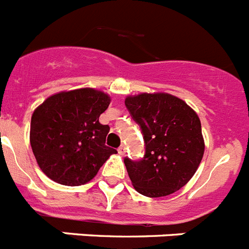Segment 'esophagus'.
<instances>
[{
  "label": "esophagus",
  "instance_id": "34e87169",
  "mask_svg": "<svg viewBox=\"0 0 249 249\" xmlns=\"http://www.w3.org/2000/svg\"><path fill=\"white\" fill-rule=\"evenodd\" d=\"M124 152H126V146L121 145L120 147H118V154H120V155H124Z\"/></svg>",
  "mask_w": 249,
  "mask_h": 249
}]
</instances>
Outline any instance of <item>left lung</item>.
<instances>
[{
	"mask_svg": "<svg viewBox=\"0 0 249 249\" xmlns=\"http://www.w3.org/2000/svg\"><path fill=\"white\" fill-rule=\"evenodd\" d=\"M124 104L145 141L141 160L124 159L133 188L148 197L173 194L188 184L203 159L199 117L182 99L167 93L129 95Z\"/></svg>",
	"mask_w": 249,
	"mask_h": 249,
	"instance_id": "left-lung-1",
	"label": "left lung"
}]
</instances>
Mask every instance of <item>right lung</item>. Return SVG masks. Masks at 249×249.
<instances>
[{"instance_id":"right-lung-1","label":"right lung","mask_w":249,"mask_h":249,"mask_svg":"<svg viewBox=\"0 0 249 249\" xmlns=\"http://www.w3.org/2000/svg\"><path fill=\"white\" fill-rule=\"evenodd\" d=\"M109 103L106 93L82 88L56 93L34 110L30 143L37 165L53 181L83 185L116 154L106 146L109 126L99 123Z\"/></svg>"}]
</instances>
